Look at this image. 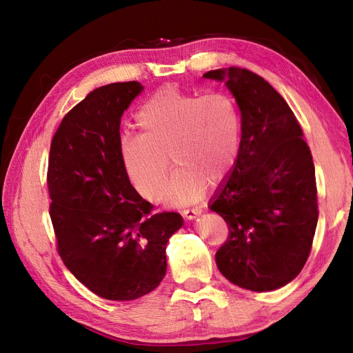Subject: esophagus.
<instances>
[{"mask_svg": "<svg viewBox=\"0 0 353 353\" xmlns=\"http://www.w3.org/2000/svg\"><path fill=\"white\" fill-rule=\"evenodd\" d=\"M200 213H201L200 208H191V209H184L183 210V215L187 219H196L200 215Z\"/></svg>", "mask_w": 353, "mask_h": 353, "instance_id": "34e87169", "label": "esophagus"}]
</instances>
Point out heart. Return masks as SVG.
Masks as SVG:
<instances>
[{
    "instance_id": "obj_1",
    "label": "heart",
    "mask_w": 353,
    "mask_h": 353,
    "mask_svg": "<svg viewBox=\"0 0 353 353\" xmlns=\"http://www.w3.org/2000/svg\"><path fill=\"white\" fill-rule=\"evenodd\" d=\"M137 125L140 134L123 135L119 153L131 183L148 199L162 194L168 155L176 166L165 194L172 203L197 200L209 179L218 183L237 163L241 117L227 92L162 90L141 105Z\"/></svg>"
}]
</instances>
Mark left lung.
I'll return each instance as SVG.
<instances>
[{
    "label": "left lung",
    "mask_w": 353,
    "mask_h": 353,
    "mask_svg": "<svg viewBox=\"0 0 353 353\" xmlns=\"http://www.w3.org/2000/svg\"><path fill=\"white\" fill-rule=\"evenodd\" d=\"M241 112L236 166L210 200L230 234L215 254L221 274L252 292L294 280L312 249L318 222L315 166L302 128L281 95L248 69L209 70Z\"/></svg>",
    "instance_id": "1"
}]
</instances>
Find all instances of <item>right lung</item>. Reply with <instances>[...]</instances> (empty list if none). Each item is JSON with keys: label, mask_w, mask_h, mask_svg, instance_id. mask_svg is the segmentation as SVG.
I'll use <instances>...</instances> for the list:
<instances>
[{"label": "right lung", "mask_w": 353, "mask_h": 353, "mask_svg": "<svg viewBox=\"0 0 353 353\" xmlns=\"http://www.w3.org/2000/svg\"><path fill=\"white\" fill-rule=\"evenodd\" d=\"M143 91L137 81L91 91L52 137L47 184L57 250L92 293L132 301L166 274V243L183 227L176 212L153 213L121 160V117Z\"/></svg>", "instance_id": "add662e5"}]
</instances>
